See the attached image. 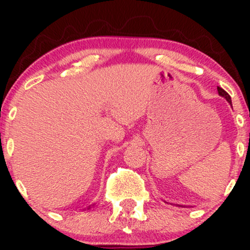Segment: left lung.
Here are the masks:
<instances>
[{
    "label": "left lung",
    "instance_id": "1",
    "mask_svg": "<svg viewBox=\"0 0 250 250\" xmlns=\"http://www.w3.org/2000/svg\"><path fill=\"white\" fill-rule=\"evenodd\" d=\"M217 90H219V94H220L221 96H223V97H225V99L227 100V101H228L229 103H231V99H230V96H229V94L227 93L226 90H223V89L221 88V87H217Z\"/></svg>",
    "mask_w": 250,
    "mask_h": 250
}]
</instances>
